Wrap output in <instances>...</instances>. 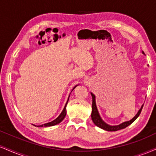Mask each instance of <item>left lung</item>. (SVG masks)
<instances>
[{"label":"left lung","instance_id":"8db88e82","mask_svg":"<svg viewBox=\"0 0 156 156\" xmlns=\"http://www.w3.org/2000/svg\"><path fill=\"white\" fill-rule=\"evenodd\" d=\"M142 53L144 54V52H142ZM91 96H92V112H91V119H92V121L94 123L95 125L97 126L99 128L104 129V130L109 131V132H116V131H119L120 129H125L126 127H127L128 126L132 124L133 122L137 119L138 116L140 115L142 108H143V105H142L137 113H136V115H135L132 120H130V121L123 122L121 124L118 126H110L103 121L102 118L100 117L96 105V97H95V95L93 94L92 93H91Z\"/></svg>","mask_w":156,"mask_h":156}]
</instances>
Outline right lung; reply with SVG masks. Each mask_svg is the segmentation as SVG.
Masks as SVG:
<instances>
[{"instance_id": "add662e5", "label": "right lung", "mask_w": 156, "mask_h": 156, "mask_svg": "<svg viewBox=\"0 0 156 156\" xmlns=\"http://www.w3.org/2000/svg\"><path fill=\"white\" fill-rule=\"evenodd\" d=\"M76 87V86H75L74 88H73V90L75 89V88ZM72 90V91H73ZM72 91H71V92H72ZM70 95H69V97H70ZM69 97H68V99H67V102H66V104H65V108H64V109H63V110L62 111V112H61V114H60V115L58 116V117L57 118V119H56L55 120H54L53 121H51V122H49V123H45V124H44V125H41V126H39L40 127H43V126H54V125H57V124H58V123H59L60 122H62V120L65 119V115H66V113H67V110H66V106H67V102H68V100H69Z\"/></svg>"}]
</instances>
